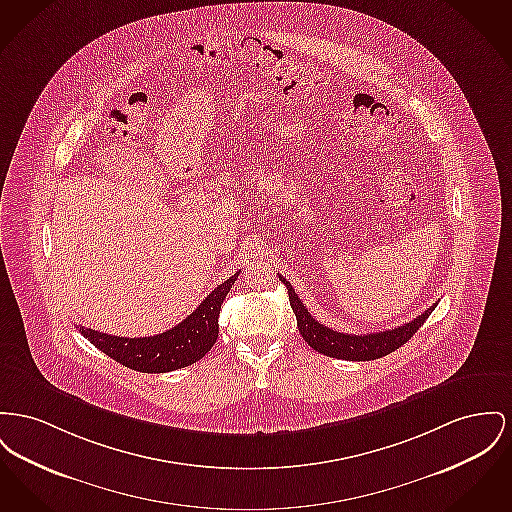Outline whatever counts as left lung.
<instances>
[{
	"instance_id": "1",
	"label": "left lung",
	"mask_w": 512,
	"mask_h": 512,
	"mask_svg": "<svg viewBox=\"0 0 512 512\" xmlns=\"http://www.w3.org/2000/svg\"><path fill=\"white\" fill-rule=\"evenodd\" d=\"M278 278L288 288L290 305H292V309L296 313L298 329H300L303 340L315 352L325 354L329 358H338V360L369 361L391 354L396 348L406 344L418 332L421 325L425 323V319L431 315V311L437 305V303L431 305L429 309H425L416 319H412L410 323H406L402 327H394L392 331L371 332V334H348V332L332 331L329 327L321 325L319 321H315L311 317V313L305 309V305L301 303L298 294L294 292V288L290 286V282L284 276H278Z\"/></svg>"
}]
</instances>
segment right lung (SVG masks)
Returning <instances> with one entry per match:
<instances>
[{
	"mask_svg": "<svg viewBox=\"0 0 512 512\" xmlns=\"http://www.w3.org/2000/svg\"><path fill=\"white\" fill-rule=\"evenodd\" d=\"M236 276H230L218 284L203 303L187 315L180 325L170 331L143 336V338H121L106 332L92 331L77 327L79 332L91 340L98 350H102L112 360L121 365L143 371V373H166L187 367L201 360L218 338V315L222 301L228 296Z\"/></svg>",
	"mask_w": 512,
	"mask_h": 512,
	"instance_id": "obj_1",
	"label": "right lung"
}]
</instances>
